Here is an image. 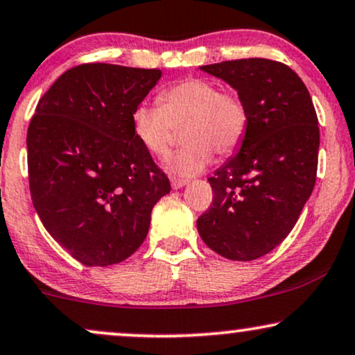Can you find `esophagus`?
I'll return each mask as SVG.
<instances>
[{
    "mask_svg": "<svg viewBox=\"0 0 355 355\" xmlns=\"http://www.w3.org/2000/svg\"><path fill=\"white\" fill-rule=\"evenodd\" d=\"M185 185H187V180H178V178H173V180H172V189L173 190L182 189V187H185Z\"/></svg>",
    "mask_w": 355,
    "mask_h": 355,
    "instance_id": "esophagus-1",
    "label": "esophagus"
}]
</instances>
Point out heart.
I'll use <instances>...</instances> for the list:
<instances>
[{
  "label": "heart",
  "mask_w": 355,
  "mask_h": 355,
  "mask_svg": "<svg viewBox=\"0 0 355 355\" xmlns=\"http://www.w3.org/2000/svg\"><path fill=\"white\" fill-rule=\"evenodd\" d=\"M159 105H137L132 130L139 144L153 157L165 159L172 150L175 129H183L187 147L168 162L178 177H193L213 162L238 150L248 130L250 115L234 92L220 91L218 84L202 78H187L164 89Z\"/></svg>",
  "instance_id": "obj_1"
}]
</instances>
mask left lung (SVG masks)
<instances>
[{
	"instance_id": "left-lung-1",
	"label": "left lung",
	"mask_w": 355,
	"mask_h": 355,
	"mask_svg": "<svg viewBox=\"0 0 355 355\" xmlns=\"http://www.w3.org/2000/svg\"><path fill=\"white\" fill-rule=\"evenodd\" d=\"M200 69L232 85L250 122L240 152L208 178L213 203L196 228L215 253L251 261L288 236L313 193L318 115L304 83L283 62L250 58Z\"/></svg>"
}]
</instances>
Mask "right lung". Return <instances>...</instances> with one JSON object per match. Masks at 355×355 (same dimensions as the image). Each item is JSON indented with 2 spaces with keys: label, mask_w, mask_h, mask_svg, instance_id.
I'll return each mask as SVG.
<instances>
[{
  "label": "right lung",
  "mask_w": 355,
  "mask_h": 355,
  "mask_svg": "<svg viewBox=\"0 0 355 355\" xmlns=\"http://www.w3.org/2000/svg\"><path fill=\"white\" fill-rule=\"evenodd\" d=\"M162 78L159 69L80 64L37 102L28 127L33 205L51 236L84 266L134 254L150 213L170 191L132 130V112Z\"/></svg>",
  "instance_id": "obj_1"
}]
</instances>
